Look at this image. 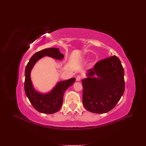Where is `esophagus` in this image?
I'll return each instance as SVG.
<instances>
[{
  "mask_svg": "<svg viewBox=\"0 0 146 146\" xmlns=\"http://www.w3.org/2000/svg\"><path fill=\"white\" fill-rule=\"evenodd\" d=\"M80 80H81V77L80 76H77V77H76V81L77 82H79V81H80Z\"/></svg>",
  "mask_w": 146,
  "mask_h": 146,
  "instance_id": "1",
  "label": "esophagus"
}]
</instances>
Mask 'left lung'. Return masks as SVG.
I'll list each match as a JSON object with an SVG mask.
<instances>
[{"mask_svg":"<svg viewBox=\"0 0 146 146\" xmlns=\"http://www.w3.org/2000/svg\"><path fill=\"white\" fill-rule=\"evenodd\" d=\"M82 80V102L94 113H105L118 103L125 90L124 70L115 55L99 61Z\"/></svg>","mask_w":146,"mask_h":146,"instance_id":"left-lung-1","label":"left lung"}]
</instances>
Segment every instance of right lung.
<instances>
[{"mask_svg": "<svg viewBox=\"0 0 146 146\" xmlns=\"http://www.w3.org/2000/svg\"><path fill=\"white\" fill-rule=\"evenodd\" d=\"M46 56L59 60L64 58V55L60 53L58 48H47L35 53L26 66L24 90L26 96L35 110L42 113L53 114L58 111L61 108L64 92L73 85L76 78H72L58 82L54 88L47 93H41L36 91L31 80V71L37 61Z\"/></svg>", "mask_w": 146, "mask_h": 146, "instance_id": "obj_1", "label": "right lung"}]
</instances>
